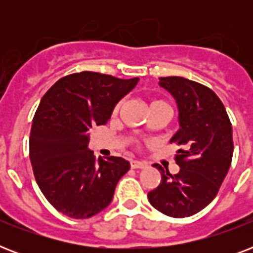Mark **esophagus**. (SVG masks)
I'll return each mask as SVG.
<instances>
[{
  "label": "esophagus",
  "instance_id": "34e87169",
  "mask_svg": "<svg viewBox=\"0 0 253 253\" xmlns=\"http://www.w3.org/2000/svg\"><path fill=\"white\" fill-rule=\"evenodd\" d=\"M131 168L135 169H143L147 167V163L144 162H139V160H131Z\"/></svg>",
  "mask_w": 253,
  "mask_h": 253
}]
</instances>
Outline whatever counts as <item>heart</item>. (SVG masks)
I'll return each mask as SVG.
<instances>
[{
  "mask_svg": "<svg viewBox=\"0 0 253 253\" xmlns=\"http://www.w3.org/2000/svg\"><path fill=\"white\" fill-rule=\"evenodd\" d=\"M151 105H166V103L162 102V101H152V102H151ZM151 105H150V106H151ZM166 106H167V105H166ZM117 111H118V106L114 107V114L117 113Z\"/></svg>",
  "mask_w": 253,
  "mask_h": 253,
  "instance_id": "b5f03b06",
  "label": "heart"
}]
</instances>
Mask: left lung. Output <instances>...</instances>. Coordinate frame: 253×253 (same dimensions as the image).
<instances>
[{"instance_id":"1","label":"left lung","mask_w":253,"mask_h":253,"mask_svg":"<svg viewBox=\"0 0 253 253\" xmlns=\"http://www.w3.org/2000/svg\"><path fill=\"white\" fill-rule=\"evenodd\" d=\"M159 85L172 94L178 110V130L169 142L181 147L176 155L180 170L172 176L154 164L162 181L148 201L166 215L185 218L215 198L231 166L232 127L222 101L208 86L177 76L160 77Z\"/></svg>"}]
</instances>
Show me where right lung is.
Here are the masks:
<instances>
[{"label":"right lung","instance_id":"1","mask_svg":"<svg viewBox=\"0 0 253 253\" xmlns=\"http://www.w3.org/2000/svg\"><path fill=\"white\" fill-rule=\"evenodd\" d=\"M138 81L73 73L43 95L30 132V160L38 186L57 211L86 219L110 205L130 163L117 156L95 162L89 150L90 128L105 125Z\"/></svg>","mask_w":253,"mask_h":253}]
</instances>
